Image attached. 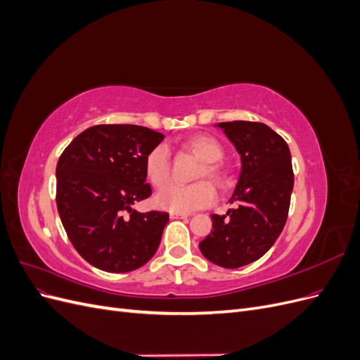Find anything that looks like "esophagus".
<instances>
[{
    "label": "esophagus",
    "mask_w": 360,
    "mask_h": 360,
    "mask_svg": "<svg viewBox=\"0 0 360 360\" xmlns=\"http://www.w3.org/2000/svg\"><path fill=\"white\" fill-rule=\"evenodd\" d=\"M171 219H184V217H188L186 213H176V212H171L169 213Z\"/></svg>",
    "instance_id": "esophagus-1"
}]
</instances>
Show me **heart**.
<instances>
[{
  "mask_svg": "<svg viewBox=\"0 0 360 360\" xmlns=\"http://www.w3.org/2000/svg\"><path fill=\"white\" fill-rule=\"evenodd\" d=\"M186 147L202 160V165L198 168L195 177L209 179L216 184H224L226 181V169L219 162L224 158V147L219 141L210 135H197L188 141ZM144 169L150 183L156 188H162L171 177L168 147L160 144L150 150L144 160ZM214 200V188L205 180L192 184L171 183L156 195V204L160 209L176 213H189L202 209V207L210 205Z\"/></svg>",
  "mask_w": 360,
  "mask_h": 360,
  "instance_id": "obj_1",
  "label": "heart"
}]
</instances>
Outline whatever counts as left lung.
Here are the masks:
<instances>
[{
    "label": "left lung",
    "mask_w": 360,
    "mask_h": 360,
    "mask_svg": "<svg viewBox=\"0 0 360 360\" xmlns=\"http://www.w3.org/2000/svg\"><path fill=\"white\" fill-rule=\"evenodd\" d=\"M217 126L240 155L242 169L230 200L234 207L226 214H212L213 231L200 249L216 266L237 269L263 257L284 230L294 174L284 138L264 123Z\"/></svg>",
    "instance_id": "8db88e82"
}]
</instances>
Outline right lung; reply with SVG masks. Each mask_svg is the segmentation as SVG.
Segmentation results:
<instances>
[{
	"label": "right lung",
	"mask_w": 360,
	"mask_h": 360,
	"mask_svg": "<svg viewBox=\"0 0 360 360\" xmlns=\"http://www.w3.org/2000/svg\"><path fill=\"white\" fill-rule=\"evenodd\" d=\"M162 139L144 126L97 124L64 148L57 163V209L86 263L126 274L156 254L169 214L139 213L132 204L151 195L144 160Z\"/></svg>",
	"instance_id": "obj_1"
}]
</instances>
